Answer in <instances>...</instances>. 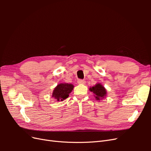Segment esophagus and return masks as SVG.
<instances>
[{"mask_svg": "<svg viewBox=\"0 0 151 151\" xmlns=\"http://www.w3.org/2000/svg\"><path fill=\"white\" fill-rule=\"evenodd\" d=\"M77 83H78V84H85L86 81L83 79H79L78 81H77Z\"/></svg>", "mask_w": 151, "mask_h": 151, "instance_id": "1", "label": "esophagus"}]
</instances>
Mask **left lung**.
<instances>
[{
	"instance_id": "8db88e82",
	"label": "left lung",
	"mask_w": 151,
	"mask_h": 151,
	"mask_svg": "<svg viewBox=\"0 0 151 151\" xmlns=\"http://www.w3.org/2000/svg\"><path fill=\"white\" fill-rule=\"evenodd\" d=\"M90 91L94 94V97L96 100H100L104 98L106 96V90L104 87L99 83L96 84L92 88H89Z\"/></svg>"
}]
</instances>
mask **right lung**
<instances>
[{
    "label": "right lung",
    "instance_id": "1",
    "mask_svg": "<svg viewBox=\"0 0 151 151\" xmlns=\"http://www.w3.org/2000/svg\"><path fill=\"white\" fill-rule=\"evenodd\" d=\"M74 85L67 83H60L55 87L52 94V97L58 101H63L67 98L74 89Z\"/></svg>",
    "mask_w": 151,
    "mask_h": 151
}]
</instances>
